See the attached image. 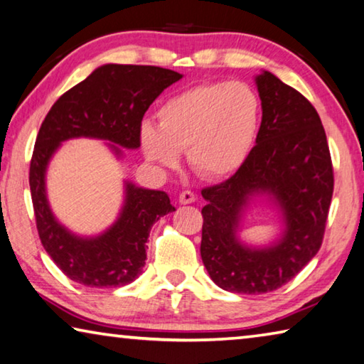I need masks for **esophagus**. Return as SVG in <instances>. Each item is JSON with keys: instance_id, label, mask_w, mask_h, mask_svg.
Here are the masks:
<instances>
[{"instance_id": "1", "label": "esophagus", "mask_w": 364, "mask_h": 364, "mask_svg": "<svg viewBox=\"0 0 364 364\" xmlns=\"http://www.w3.org/2000/svg\"><path fill=\"white\" fill-rule=\"evenodd\" d=\"M196 200V194L193 191H183L180 194V204H193Z\"/></svg>"}]
</instances>
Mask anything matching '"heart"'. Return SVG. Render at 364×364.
<instances>
[{"mask_svg": "<svg viewBox=\"0 0 364 364\" xmlns=\"http://www.w3.org/2000/svg\"><path fill=\"white\" fill-rule=\"evenodd\" d=\"M157 126L142 124L141 147L147 160L171 170L186 152L191 170L222 180L250 157L261 124V99L243 80L196 85L161 103Z\"/></svg>", "mask_w": 364, "mask_h": 364, "instance_id": "b5f03b06", "label": "heart"}]
</instances>
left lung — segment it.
I'll use <instances>...</instances> for the list:
<instances>
[{
	"mask_svg": "<svg viewBox=\"0 0 364 364\" xmlns=\"http://www.w3.org/2000/svg\"><path fill=\"white\" fill-rule=\"evenodd\" d=\"M262 121L256 146L227 181L203 189L200 257L227 291L259 295L290 282L324 238L333 168L324 126L311 102L272 73L256 76ZM267 193L282 212L286 232L274 245L250 248L235 236L252 195Z\"/></svg>",
	"mask_w": 364,
	"mask_h": 364,
	"instance_id": "obj_1",
	"label": "left lung"
}]
</instances>
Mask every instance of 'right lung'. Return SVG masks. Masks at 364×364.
Returning a JSON list of instances; mask_svg holds the SVG:
<instances>
[{
  "mask_svg": "<svg viewBox=\"0 0 364 364\" xmlns=\"http://www.w3.org/2000/svg\"><path fill=\"white\" fill-rule=\"evenodd\" d=\"M183 76L171 69L136 65H103L65 92L50 108L37 134L31 160L32 204L40 241L69 279L85 287L113 288L131 284L146 264L152 225L175 210L168 194L126 181L118 220L99 236L82 238L66 230L50 209L45 173L56 149L73 137L109 141L123 149L141 147L144 113L168 85Z\"/></svg>",
  "mask_w": 364,
  "mask_h": 364,
  "instance_id": "add662e5",
  "label": "right lung"
}]
</instances>
